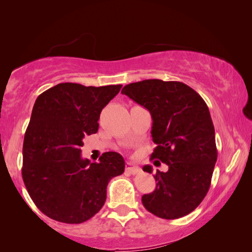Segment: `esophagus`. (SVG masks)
I'll return each mask as SVG.
<instances>
[{
  "instance_id": "34e87169",
  "label": "esophagus",
  "mask_w": 252,
  "mask_h": 252,
  "mask_svg": "<svg viewBox=\"0 0 252 252\" xmlns=\"http://www.w3.org/2000/svg\"><path fill=\"white\" fill-rule=\"evenodd\" d=\"M126 171L129 172V173H131V174H135V173H138V172L140 171L139 167H136V165L132 164V163H126Z\"/></svg>"
}]
</instances>
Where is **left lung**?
<instances>
[{"label": "left lung", "instance_id": "obj_1", "mask_svg": "<svg viewBox=\"0 0 252 252\" xmlns=\"http://www.w3.org/2000/svg\"><path fill=\"white\" fill-rule=\"evenodd\" d=\"M146 108L152 118L151 159L169 167L157 170L156 190L142 195L149 212L178 219L192 212L208 193L217 162L215 126L208 105L193 89L177 81L143 80L121 91ZM143 171L152 172L151 165Z\"/></svg>", "mask_w": 252, "mask_h": 252}]
</instances>
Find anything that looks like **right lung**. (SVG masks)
I'll return each mask as SVG.
<instances>
[{"label":"right lung","instance_id":"obj_1","mask_svg":"<svg viewBox=\"0 0 252 252\" xmlns=\"http://www.w3.org/2000/svg\"><path fill=\"white\" fill-rule=\"evenodd\" d=\"M121 84L60 83L37 96L23 142L22 178L30 197L49 218L82 223L103 207L111 179L125 159L105 152L99 162L81 157L85 135L96 133L102 109Z\"/></svg>","mask_w":252,"mask_h":252}]
</instances>
